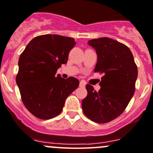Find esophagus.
Returning <instances> with one entry per match:
<instances>
[{
    "instance_id": "34e87169",
    "label": "esophagus",
    "mask_w": 153,
    "mask_h": 153,
    "mask_svg": "<svg viewBox=\"0 0 153 153\" xmlns=\"http://www.w3.org/2000/svg\"><path fill=\"white\" fill-rule=\"evenodd\" d=\"M79 86L81 87H85V82H84V81H80Z\"/></svg>"
}]
</instances>
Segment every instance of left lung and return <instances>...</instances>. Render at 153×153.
I'll list each match as a JSON object with an SVG mask.
<instances>
[{"mask_svg": "<svg viewBox=\"0 0 153 153\" xmlns=\"http://www.w3.org/2000/svg\"><path fill=\"white\" fill-rule=\"evenodd\" d=\"M97 54L95 72L104 73L101 88L94 90L86 85L87 97L82 101V110L92 121L105 123L116 119L126 108L135 90L137 67L129 48L108 37L88 41Z\"/></svg>", "mask_w": 153, "mask_h": 153, "instance_id": "left-lung-1", "label": "left lung"}]
</instances>
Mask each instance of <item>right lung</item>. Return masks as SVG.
<instances>
[{"instance_id": "obj_1", "label": "right lung", "mask_w": 153, "mask_h": 153, "mask_svg": "<svg viewBox=\"0 0 153 153\" xmlns=\"http://www.w3.org/2000/svg\"><path fill=\"white\" fill-rule=\"evenodd\" d=\"M73 38L56 34L35 37L26 46L19 60L16 84L27 109L36 117L48 120L61 113L66 98L79 85L73 77L56 75L67 63L75 46Z\"/></svg>"}]
</instances>
